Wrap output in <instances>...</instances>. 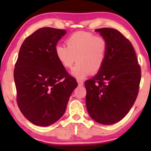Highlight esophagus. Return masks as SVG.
Instances as JSON below:
<instances>
[{"label": "esophagus", "instance_id": "esophagus-1", "mask_svg": "<svg viewBox=\"0 0 151 151\" xmlns=\"http://www.w3.org/2000/svg\"><path fill=\"white\" fill-rule=\"evenodd\" d=\"M77 82H78V84H79V86H83V85H84V82H83V81L79 80V79H77Z\"/></svg>", "mask_w": 151, "mask_h": 151}]
</instances>
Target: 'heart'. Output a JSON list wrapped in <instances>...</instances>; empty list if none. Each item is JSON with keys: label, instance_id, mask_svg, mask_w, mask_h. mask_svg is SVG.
Returning a JSON list of instances; mask_svg holds the SVG:
<instances>
[{"label": "heart", "instance_id": "1", "mask_svg": "<svg viewBox=\"0 0 151 151\" xmlns=\"http://www.w3.org/2000/svg\"><path fill=\"white\" fill-rule=\"evenodd\" d=\"M65 45H58L55 53L58 61L65 68H71L77 60L71 74L77 79H82L91 72H99L106 61L108 42L105 37L91 32H74L66 40Z\"/></svg>", "mask_w": 151, "mask_h": 151}]
</instances>
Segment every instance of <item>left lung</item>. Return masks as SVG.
<instances>
[{
  "instance_id": "1",
  "label": "left lung",
  "mask_w": 151,
  "mask_h": 151,
  "mask_svg": "<svg viewBox=\"0 0 151 151\" xmlns=\"http://www.w3.org/2000/svg\"><path fill=\"white\" fill-rule=\"evenodd\" d=\"M108 42L106 61L97 74L84 82L86 105L92 119L104 125L121 121L134 104L141 72L132 45L119 30L96 29Z\"/></svg>"
}]
</instances>
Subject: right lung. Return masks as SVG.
<instances>
[{
	"label": "right lung",
	"mask_w": 151,
	"mask_h": 151,
	"mask_svg": "<svg viewBox=\"0 0 151 151\" xmlns=\"http://www.w3.org/2000/svg\"><path fill=\"white\" fill-rule=\"evenodd\" d=\"M66 30L38 29L24 40L15 65L17 103L24 116L39 126H47L65 114L78 84L58 61L57 43Z\"/></svg>",
	"instance_id": "right-lung-1"
}]
</instances>
